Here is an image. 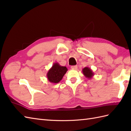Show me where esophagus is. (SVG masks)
Returning a JSON list of instances; mask_svg holds the SVG:
<instances>
[{
	"mask_svg": "<svg viewBox=\"0 0 131 131\" xmlns=\"http://www.w3.org/2000/svg\"><path fill=\"white\" fill-rule=\"evenodd\" d=\"M71 69H74V70H76L78 69V66L77 65H74V66H71Z\"/></svg>",
	"mask_w": 131,
	"mask_h": 131,
	"instance_id": "1",
	"label": "esophagus"
}]
</instances>
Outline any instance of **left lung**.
Here are the masks:
<instances>
[{"label":"left lung","instance_id":"obj_1","mask_svg":"<svg viewBox=\"0 0 131 131\" xmlns=\"http://www.w3.org/2000/svg\"><path fill=\"white\" fill-rule=\"evenodd\" d=\"M82 73L83 75L87 78V79H91L94 76V73L91 70V68L85 67L82 69Z\"/></svg>","mask_w":131,"mask_h":131}]
</instances>
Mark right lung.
<instances>
[{"mask_svg":"<svg viewBox=\"0 0 131 131\" xmlns=\"http://www.w3.org/2000/svg\"><path fill=\"white\" fill-rule=\"evenodd\" d=\"M67 71L68 69L66 66H62L58 62H55L47 74V79L49 82L58 83L62 80Z\"/></svg>","mask_w":131,"mask_h":131,"instance_id":"add662e5","label":"right lung"}]
</instances>
